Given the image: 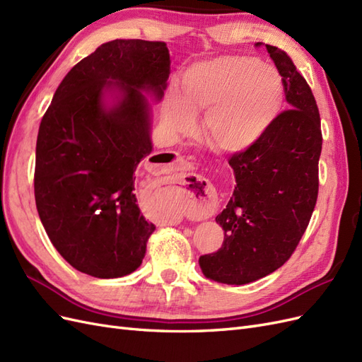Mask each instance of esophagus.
Segmentation results:
<instances>
[{"instance_id": "1", "label": "esophagus", "mask_w": 362, "mask_h": 362, "mask_svg": "<svg viewBox=\"0 0 362 362\" xmlns=\"http://www.w3.org/2000/svg\"><path fill=\"white\" fill-rule=\"evenodd\" d=\"M169 160L172 166L175 169L181 168L184 164V158L178 154L175 156H169ZM189 193H192V198H193V208H192V214L193 217L199 218H208L211 217L214 213V193L210 187H206L202 182L199 184H194V189L189 190Z\"/></svg>"}]
</instances>
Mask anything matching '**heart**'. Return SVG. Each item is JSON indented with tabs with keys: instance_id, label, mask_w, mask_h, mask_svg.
Instances as JSON below:
<instances>
[{
	"instance_id": "1",
	"label": "heart",
	"mask_w": 362,
	"mask_h": 362,
	"mask_svg": "<svg viewBox=\"0 0 362 362\" xmlns=\"http://www.w3.org/2000/svg\"><path fill=\"white\" fill-rule=\"evenodd\" d=\"M284 101L279 72L252 57H221L196 64L170 93L164 119L170 129H192L193 113H204V134L218 151L237 152L266 133Z\"/></svg>"
}]
</instances>
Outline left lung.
<instances>
[{
	"instance_id": "left-lung-1",
	"label": "left lung",
	"mask_w": 362,
	"mask_h": 362,
	"mask_svg": "<svg viewBox=\"0 0 362 362\" xmlns=\"http://www.w3.org/2000/svg\"><path fill=\"white\" fill-rule=\"evenodd\" d=\"M264 43H255L261 47ZM290 105L255 144L228 160L235 189L216 217L222 247L201 255L206 278L242 286L279 269L298 247L319 194L320 115L308 83L286 52L266 45Z\"/></svg>"
}]
</instances>
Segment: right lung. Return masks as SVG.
<instances>
[{"mask_svg": "<svg viewBox=\"0 0 362 362\" xmlns=\"http://www.w3.org/2000/svg\"><path fill=\"white\" fill-rule=\"evenodd\" d=\"M169 74L164 42L103 43L64 76L42 117L37 213L59 254L90 276L129 275L145 257L156 226L140 214L134 194L137 164L152 151L141 92L161 100ZM112 86L123 100L105 109L102 95Z\"/></svg>", "mask_w": 362, "mask_h": 362, "instance_id": "add662e5", "label": "right lung"}]
</instances>
